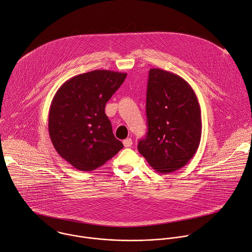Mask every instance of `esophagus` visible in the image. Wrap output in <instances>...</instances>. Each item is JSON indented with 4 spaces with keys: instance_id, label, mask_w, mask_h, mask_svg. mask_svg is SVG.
<instances>
[{
    "instance_id": "obj_1",
    "label": "esophagus",
    "mask_w": 252,
    "mask_h": 252,
    "mask_svg": "<svg viewBox=\"0 0 252 252\" xmlns=\"http://www.w3.org/2000/svg\"><path fill=\"white\" fill-rule=\"evenodd\" d=\"M123 143H124L125 147H130L132 145V140H131V138H126L123 141Z\"/></svg>"
}]
</instances>
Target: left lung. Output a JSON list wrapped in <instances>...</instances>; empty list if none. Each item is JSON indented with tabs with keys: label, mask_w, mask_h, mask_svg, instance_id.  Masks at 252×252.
Masks as SVG:
<instances>
[{
	"label": "left lung",
	"mask_w": 252,
	"mask_h": 252,
	"mask_svg": "<svg viewBox=\"0 0 252 252\" xmlns=\"http://www.w3.org/2000/svg\"><path fill=\"white\" fill-rule=\"evenodd\" d=\"M148 130L137 149L159 173H171L195 155L202 135L197 96L182 77L159 68L149 70L146 92Z\"/></svg>",
	"instance_id": "8db88e82"
}]
</instances>
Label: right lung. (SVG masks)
<instances>
[{"label":"right lung","mask_w":252,"mask_h":252,"mask_svg":"<svg viewBox=\"0 0 252 252\" xmlns=\"http://www.w3.org/2000/svg\"><path fill=\"white\" fill-rule=\"evenodd\" d=\"M126 73L94 70L74 76L54 95L48 131L58 154L80 171H92L113 158L124 144L115 137L105 107Z\"/></svg>","instance_id":"1"}]
</instances>
